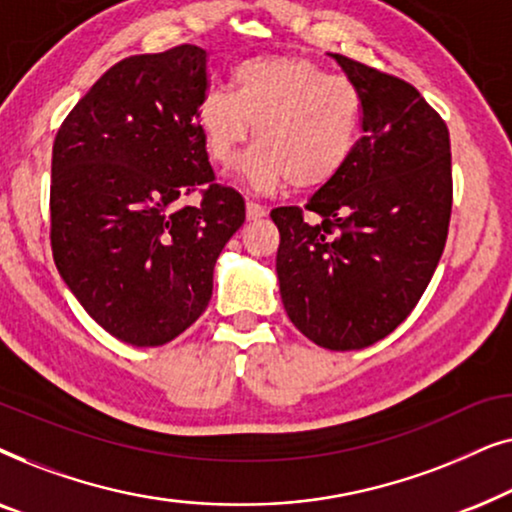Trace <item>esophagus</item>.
Returning <instances> with one entry per match:
<instances>
[{
    "mask_svg": "<svg viewBox=\"0 0 512 512\" xmlns=\"http://www.w3.org/2000/svg\"><path fill=\"white\" fill-rule=\"evenodd\" d=\"M263 216H265V207L258 205V202L247 200V219L256 221V219H263Z\"/></svg>",
    "mask_w": 512,
    "mask_h": 512,
    "instance_id": "1",
    "label": "esophagus"
}]
</instances>
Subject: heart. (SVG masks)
Instances as JSON below:
<instances>
[{"label":"heart","instance_id":"heart-1","mask_svg":"<svg viewBox=\"0 0 512 512\" xmlns=\"http://www.w3.org/2000/svg\"><path fill=\"white\" fill-rule=\"evenodd\" d=\"M233 93L209 90L198 107L207 156L228 165L254 132L258 146L237 165L254 193L326 186L352 158L361 135V95L303 55H258L233 72Z\"/></svg>","mask_w":512,"mask_h":512}]
</instances>
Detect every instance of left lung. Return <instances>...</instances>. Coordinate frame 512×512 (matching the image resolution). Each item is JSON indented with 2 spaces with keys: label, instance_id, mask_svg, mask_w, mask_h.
I'll use <instances>...</instances> for the list:
<instances>
[{
  "label": "left lung",
  "instance_id": "obj_1",
  "mask_svg": "<svg viewBox=\"0 0 512 512\" xmlns=\"http://www.w3.org/2000/svg\"><path fill=\"white\" fill-rule=\"evenodd\" d=\"M361 95L363 135L305 209H272L284 310L333 352L387 338L443 256L452 212L450 132L410 83L328 53Z\"/></svg>",
  "mask_w": 512,
  "mask_h": 512
}]
</instances>
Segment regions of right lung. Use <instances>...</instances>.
Returning a JSON list of instances; mask_svg holds the SVG:
<instances>
[{
  "instance_id": "right-lung-1",
  "label": "right lung",
  "mask_w": 512,
  "mask_h": 512,
  "mask_svg": "<svg viewBox=\"0 0 512 512\" xmlns=\"http://www.w3.org/2000/svg\"><path fill=\"white\" fill-rule=\"evenodd\" d=\"M207 53L177 46L107 69L53 144L51 247L69 291L135 347L184 333L212 298L214 265L244 200L212 184L198 107ZM206 186L198 208L180 200Z\"/></svg>"
}]
</instances>
